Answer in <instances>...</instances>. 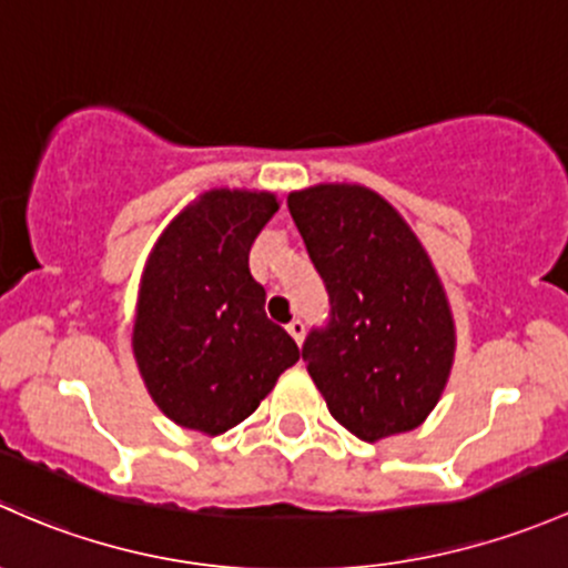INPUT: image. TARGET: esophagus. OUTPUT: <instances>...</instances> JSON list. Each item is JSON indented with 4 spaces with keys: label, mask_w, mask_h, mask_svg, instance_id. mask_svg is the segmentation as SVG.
Segmentation results:
<instances>
[{
    "label": "esophagus",
    "mask_w": 568,
    "mask_h": 568,
    "mask_svg": "<svg viewBox=\"0 0 568 568\" xmlns=\"http://www.w3.org/2000/svg\"><path fill=\"white\" fill-rule=\"evenodd\" d=\"M286 331H290V336L295 338L297 344H303V336H306V325H303V320H292V323L286 325Z\"/></svg>",
    "instance_id": "esophagus-1"
}]
</instances>
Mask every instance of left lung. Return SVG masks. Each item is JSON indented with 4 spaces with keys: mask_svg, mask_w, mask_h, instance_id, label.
I'll use <instances>...</instances> for the list:
<instances>
[{
    "mask_svg": "<svg viewBox=\"0 0 568 568\" xmlns=\"http://www.w3.org/2000/svg\"><path fill=\"white\" fill-rule=\"evenodd\" d=\"M331 295L303 361L333 418L366 443L420 426L446 390L457 327L446 290L399 210L366 185L286 196Z\"/></svg>",
    "mask_w": 568,
    "mask_h": 568,
    "instance_id": "obj_1",
    "label": "left lung"
}]
</instances>
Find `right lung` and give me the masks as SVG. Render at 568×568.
<instances>
[{
	"instance_id": "obj_1",
	"label": "right lung",
	"mask_w": 568,
	"mask_h": 568,
	"mask_svg": "<svg viewBox=\"0 0 568 568\" xmlns=\"http://www.w3.org/2000/svg\"><path fill=\"white\" fill-rule=\"evenodd\" d=\"M276 210L271 191H204L150 251L131 347L158 410L183 429L213 437L237 426L301 358L248 271Z\"/></svg>"
}]
</instances>
